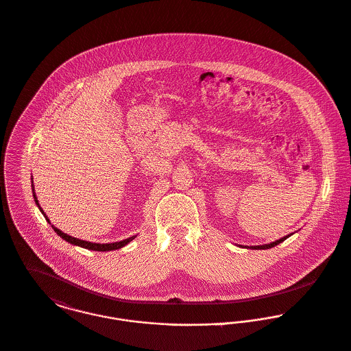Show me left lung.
<instances>
[{
	"label": "left lung",
	"mask_w": 351,
	"mask_h": 351,
	"mask_svg": "<svg viewBox=\"0 0 351 351\" xmlns=\"http://www.w3.org/2000/svg\"><path fill=\"white\" fill-rule=\"evenodd\" d=\"M289 235H287V237H284V238H281V239H277V241H274L272 243H268V245H260V246H252V249H269V247H273V246H276V245H278L280 242H282L284 239H287Z\"/></svg>",
	"instance_id": "left-lung-1"
}]
</instances>
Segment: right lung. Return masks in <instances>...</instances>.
I'll list each match as a JSON object with an SVG mask.
<instances>
[{
	"instance_id": "right-lung-1",
	"label": "right lung",
	"mask_w": 351,
	"mask_h": 351,
	"mask_svg": "<svg viewBox=\"0 0 351 351\" xmlns=\"http://www.w3.org/2000/svg\"><path fill=\"white\" fill-rule=\"evenodd\" d=\"M32 187H34V186H32ZM32 190H35V189H32ZM34 197H35L36 204L39 206V202H38V197H36L35 193H34ZM40 211L43 213V210H41V208H40ZM43 214H44V213H43ZM45 219L48 221V218H47V217H45ZM52 229L55 230V233L59 234L64 241H67V242H70V243H73V245H78L80 247H84V249H88V250H95V252H109V250L121 249L122 246H125L126 243H129L132 239H134V237H130V238H126V239L119 241V242H113V243H94V242L83 241V239H78V238H75V237L67 235V234L63 233L62 230H59V229H56V228H53V226H52Z\"/></svg>"
}]
</instances>
